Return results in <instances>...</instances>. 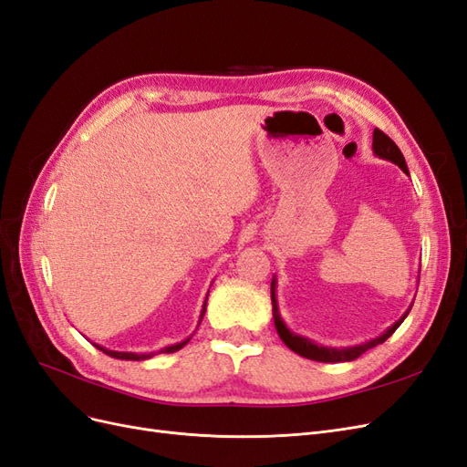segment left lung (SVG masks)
<instances>
[{
    "label": "left lung",
    "instance_id": "left-lung-1",
    "mask_svg": "<svg viewBox=\"0 0 467 467\" xmlns=\"http://www.w3.org/2000/svg\"><path fill=\"white\" fill-rule=\"evenodd\" d=\"M372 150L374 153L378 155V158L381 160H388L391 163L398 165L401 171L405 175H409V169H407V163H405V158L401 150L395 146L393 140L384 134L381 130L374 129V136H372ZM271 298H273V317H275V327H276V333L278 337L282 338V343H285L290 350H294L296 355H300L304 358H309V360H316V362H350L358 358L360 355H364L366 350L368 348H374L376 345H381L386 341V338H389L393 335V331L400 327V325L403 323V319L409 316V312H411V306H409L407 312L395 321L391 327H388L384 333H381L379 337L376 338H370V341L366 343H360V345H355V347H323V345H317L314 343L312 338L307 337H302V335H296L294 331H290L286 327V323L282 321L280 314H278V302H276V276H273V282H271Z\"/></svg>",
    "mask_w": 467,
    "mask_h": 467
}]
</instances>
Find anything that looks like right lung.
I'll use <instances>...</instances> for the list:
<instances>
[{
    "label": "right lung",
    "mask_w": 467,
    "mask_h": 467,
    "mask_svg": "<svg viewBox=\"0 0 467 467\" xmlns=\"http://www.w3.org/2000/svg\"><path fill=\"white\" fill-rule=\"evenodd\" d=\"M206 300H208V294H206ZM206 300H204V304H202V312H201V319H199V325H201V321H202V317H204V312H206ZM192 337V335H191ZM191 337H187L185 341H181V343H175V345H171V347H165V348H161L160 352H177L179 348H182L185 347L189 341H191ZM99 350L101 352H105V355H109V357H112V358H119V360H148V358H151L155 352H120V350H109V348H105V347H101V345H95Z\"/></svg>",
    "instance_id": "right-lung-1"
}]
</instances>
